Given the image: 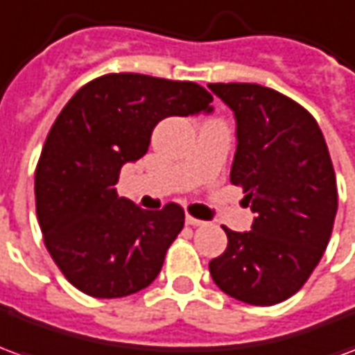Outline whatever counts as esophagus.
<instances>
[{
  "label": "esophagus",
  "mask_w": 355,
  "mask_h": 355,
  "mask_svg": "<svg viewBox=\"0 0 355 355\" xmlns=\"http://www.w3.org/2000/svg\"><path fill=\"white\" fill-rule=\"evenodd\" d=\"M186 224H190V226H201L203 220H200V218H196L192 215H186Z\"/></svg>",
  "instance_id": "esophagus-1"
}]
</instances>
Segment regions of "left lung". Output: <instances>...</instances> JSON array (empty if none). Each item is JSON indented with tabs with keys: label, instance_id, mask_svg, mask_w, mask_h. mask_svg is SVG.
Masks as SVG:
<instances>
[{
	"label": "left lung",
	"instance_id": "1",
	"mask_svg": "<svg viewBox=\"0 0 355 355\" xmlns=\"http://www.w3.org/2000/svg\"><path fill=\"white\" fill-rule=\"evenodd\" d=\"M236 114L230 182L247 193L253 230L224 226L228 245L209 262L218 289L272 306L293 297L327 249L338 192L320 125L306 108L259 83H209Z\"/></svg>",
	"mask_w": 355,
	"mask_h": 355
}]
</instances>
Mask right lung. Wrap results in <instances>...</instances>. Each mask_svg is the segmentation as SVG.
<instances>
[{
  "label": "right lung",
  "mask_w": 355,
  "mask_h": 355,
  "mask_svg": "<svg viewBox=\"0 0 355 355\" xmlns=\"http://www.w3.org/2000/svg\"><path fill=\"white\" fill-rule=\"evenodd\" d=\"M193 81L106 73L68 101L35 167V213L43 241L76 289L96 298L139 293L154 282L184 226V209L144 211L117 198L119 173L148 152L169 116L211 112Z\"/></svg>",
  "instance_id": "1"
}]
</instances>
